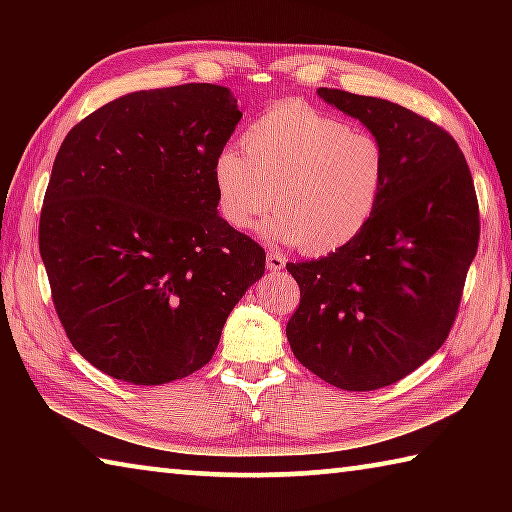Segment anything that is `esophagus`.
<instances>
[{"instance_id": "1", "label": "esophagus", "mask_w": 512, "mask_h": 512, "mask_svg": "<svg viewBox=\"0 0 512 512\" xmlns=\"http://www.w3.org/2000/svg\"><path fill=\"white\" fill-rule=\"evenodd\" d=\"M284 264H287V262H284V257L280 253H268L266 255V268H268V271H282Z\"/></svg>"}]
</instances>
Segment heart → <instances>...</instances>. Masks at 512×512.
Masks as SVG:
<instances>
[{
    "label": "heart",
    "mask_w": 512,
    "mask_h": 512,
    "mask_svg": "<svg viewBox=\"0 0 512 512\" xmlns=\"http://www.w3.org/2000/svg\"><path fill=\"white\" fill-rule=\"evenodd\" d=\"M241 149L216 153L212 180L225 223L250 230L273 203L266 235L327 255L352 244L375 216L388 180L384 144L302 103L255 119Z\"/></svg>",
    "instance_id": "1"
}]
</instances>
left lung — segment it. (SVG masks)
I'll list each match as a JSON object with an SVG mask.
<instances>
[{
    "label": "left lung",
    "mask_w": 512,
    "mask_h": 512,
    "mask_svg": "<svg viewBox=\"0 0 512 512\" xmlns=\"http://www.w3.org/2000/svg\"><path fill=\"white\" fill-rule=\"evenodd\" d=\"M384 144L388 180L375 216L341 250L287 264L300 305L287 323L296 359L343 391H377L447 341L479 248V201L445 128L386 99L318 88Z\"/></svg>",
    "instance_id": "8db88e82"
}]
</instances>
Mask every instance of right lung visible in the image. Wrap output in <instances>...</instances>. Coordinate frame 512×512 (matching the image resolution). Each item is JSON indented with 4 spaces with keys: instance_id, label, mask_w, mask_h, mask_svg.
<instances>
[{
    "instance_id": "add662e5",
    "label": "right lung",
    "mask_w": 512,
    "mask_h": 512,
    "mask_svg": "<svg viewBox=\"0 0 512 512\" xmlns=\"http://www.w3.org/2000/svg\"><path fill=\"white\" fill-rule=\"evenodd\" d=\"M239 119L228 88L185 83L110 101L60 144L40 257L67 339L106 375L201 370L264 275V248L216 212L212 164Z\"/></svg>"
}]
</instances>
